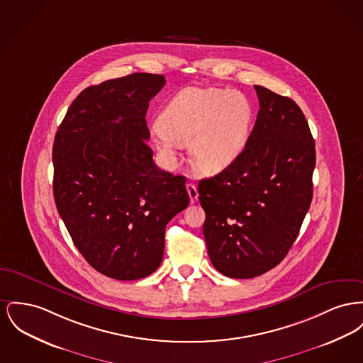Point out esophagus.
I'll return each instance as SVG.
<instances>
[{"instance_id":"34e87169","label":"esophagus","mask_w":363,"mask_h":363,"mask_svg":"<svg viewBox=\"0 0 363 363\" xmlns=\"http://www.w3.org/2000/svg\"><path fill=\"white\" fill-rule=\"evenodd\" d=\"M186 189L189 193V197H191V203H196L197 201V197H199V192H197V188L194 184H188L186 185Z\"/></svg>"}]
</instances>
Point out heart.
I'll use <instances>...</instances> for the list:
<instances>
[{"label":"heart","instance_id":"obj_1","mask_svg":"<svg viewBox=\"0 0 363 363\" xmlns=\"http://www.w3.org/2000/svg\"><path fill=\"white\" fill-rule=\"evenodd\" d=\"M252 118L250 99L238 90L189 87L162 111L153 143L169 163L175 162L179 147L189 145L193 166L204 174H216L244 150Z\"/></svg>","mask_w":363,"mask_h":363}]
</instances>
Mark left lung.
<instances>
[{"mask_svg": "<svg viewBox=\"0 0 363 363\" xmlns=\"http://www.w3.org/2000/svg\"><path fill=\"white\" fill-rule=\"evenodd\" d=\"M255 90L260 108L245 148L229 167L199 182L208 256L230 278L276 267L313 199L315 143L304 113L289 97Z\"/></svg>", "mask_w": 363, "mask_h": 363, "instance_id": "obj_1", "label": "left lung"}]
</instances>
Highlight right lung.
I'll list each match as a JSON object with an SVG mask.
<instances>
[{"instance_id":"obj_1","label":"right lung","mask_w":363,"mask_h":363,"mask_svg":"<svg viewBox=\"0 0 363 363\" xmlns=\"http://www.w3.org/2000/svg\"><path fill=\"white\" fill-rule=\"evenodd\" d=\"M166 84L135 72L89 86L71 103L53 144V196L75 247L119 281L162 263L166 225L189 204L186 178L160 170L147 111Z\"/></svg>"}]
</instances>
